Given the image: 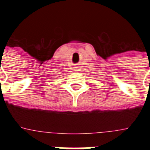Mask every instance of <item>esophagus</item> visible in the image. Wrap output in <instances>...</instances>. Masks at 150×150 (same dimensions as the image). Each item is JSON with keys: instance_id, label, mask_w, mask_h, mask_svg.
Listing matches in <instances>:
<instances>
[{"instance_id": "esophagus-1", "label": "esophagus", "mask_w": 150, "mask_h": 150, "mask_svg": "<svg viewBox=\"0 0 150 150\" xmlns=\"http://www.w3.org/2000/svg\"><path fill=\"white\" fill-rule=\"evenodd\" d=\"M80 70H81V69H80V67H79V66L75 65V67H74V71H75L76 72H77V71H80Z\"/></svg>"}]
</instances>
